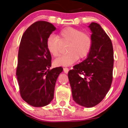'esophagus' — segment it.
Returning <instances> with one entry per match:
<instances>
[{"mask_svg":"<svg viewBox=\"0 0 128 128\" xmlns=\"http://www.w3.org/2000/svg\"><path fill=\"white\" fill-rule=\"evenodd\" d=\"M64 71L65 74H68L69 72V69L68 68H64Z\"/></svg>","mask_w":128,"mask_h":128,"instance_id":"obj_1","label":"esophagus"}]
</instances>
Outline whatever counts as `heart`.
Returning <instances> with one entry per match:
<instances>
[{"label": "heart", "instance_id": "1", "mask_svg": "<svg viewBox=\"0 0 128 128\" xmlns=\"http://www.w3.org/2000/svg\"><path fill=\"white\" fill-rule=\"evenodd\" d=\"M67 44V53L60 56L54 64L56 66H66L74 64L78 59H84L90 52L92 40L90 34L81 30L67 27L61 30L57 36L50 34L46 40V48L54 57L60 54L61 44Z\"/></svg>", "mask_w": 128, "mask_h": 128}]
</instances>
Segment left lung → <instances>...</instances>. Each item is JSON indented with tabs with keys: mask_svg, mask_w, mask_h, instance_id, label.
<instances>
[{
	"mask_svg": "<svg viewBox=\"0 0 128 128\" xmlns=\"http://www.w3.org/2000/svg\"><path fill=\"white\" fill-rule=\"evenodd\" d=\"M89 28L92 40L90 52L68 74L74 101L86 108L99 104L108 92L114 61L112 42L105 32L97 23H91Z\"/></svg>",
	"mask_w": 128,
	"mask_h": 128,
	"instance_id": "8db88e82",
	"label": "left lung"
}]
</instances>
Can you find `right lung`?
Wrapping results in <instances>:
<instances>
[{"mask_svg": "<svg viewBox=\"0 0 128 128\" xmlns=\"http://www.w3.org/2000/svg\"><path fill=\"white\" fill-rule=\"evenodd\" d=\"M55 30L50 23L36 22L26 30L20 43L16 69L20 94L32 106H44L53 100L56 80L63 70L62 67L49 69L52 57L46 43Z\"/></svg>", "mask_w": 128, "mask_h": 128, "instance_id": "1", "label": "right lung"}]
</instances>
